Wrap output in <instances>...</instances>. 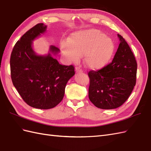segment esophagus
<instances>
[{
    "label": "esophagus",
    "instance_id": "1",
    "mask_svg": "<svg viewBox=\"0 0 151 151\" xmlns=\"http://www.w3.org/2000/svg\"><path fill=\"white\" fill-rule=\"evenodd\" d=\"M75 71H76V73H82L83 71L80 68L78 67H76L75 68Z\"/></svg>",
    "mask_w": 151,
    "mask_h": 151
}]
</instances>
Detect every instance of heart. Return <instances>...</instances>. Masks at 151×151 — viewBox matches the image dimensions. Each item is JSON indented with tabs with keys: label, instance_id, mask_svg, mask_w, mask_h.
I'll use <instances>...</instances> for the list:
<instances>
[{
	"label": "heart",
	"instance_id": "b5f03b06",
	"mask_svg": "<svg viewBox=\"0 0 151 151\" xmlns=\"http://www.w3.org/2000/svg\"><path fill=\"white\" fill-rule=\"evenodd\" d=\"M65 56L70 61H76L85 55L84 61L91 69L105 65L114 53V46L111 39L99 30L89 29L73 34L68 42L62 45Z\"/></svg>",
	"mask_w": 151,
	"mask_h": 151
}]
</instances>
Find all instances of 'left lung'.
Instances as JSON below:
<instances>
[{
    "label": "left lung",
    "instance_id": "8db88e82",
    "mask_svg": "<svg viewBox=\"0 0 151 151\" xmlns=\"http://www.w3.org/2000/svg\"><path fill=\"white\" fill-rule=\"evenodd\" d=\"M120 44L111 63L88 73V98L101 109H114L128 99L136 84L137 63L128 44L119 35Z\"/></svg>",
    "mask_w": 151,
    "mask_h": 151
}]
</instances>
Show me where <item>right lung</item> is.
<instances>
[{
  "instance_id": "obj_1",
  "label": "right lung",
  "mask_w": 151,
  "mask_h": 151,
  "mask_svg": "<svg viewBox=\"0 0 151 151\" xmlns=\"http://www.w3.org/2000/svg\"><path fill=\"white\" fill-rule=\"evenodd\" d=\"M46 29L41 23L27 31L14 46L10 58L11 80L19 94L28 105L43 110L60 103L65 86L75 73L73 65L60 64L50 53L42 56L34 52L32 41ZM50 51L56 54L59 49L51 46Z\"/></svg>"
}]
</instances>
